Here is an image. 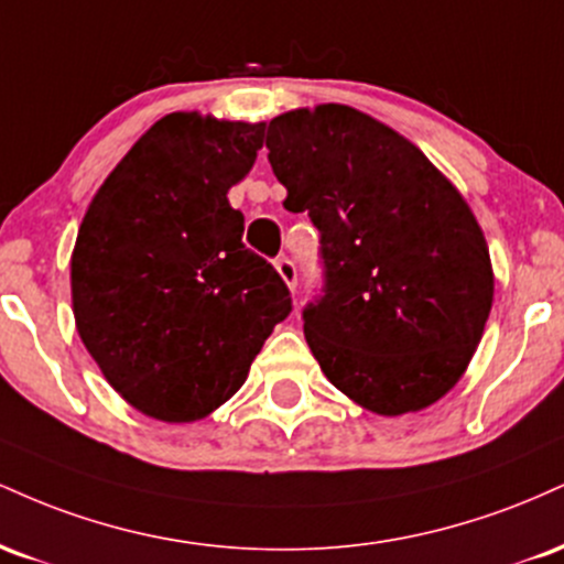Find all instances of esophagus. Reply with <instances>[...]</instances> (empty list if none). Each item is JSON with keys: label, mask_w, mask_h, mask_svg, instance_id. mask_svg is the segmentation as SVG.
<instances>
[{"label": "esophagus", "mask_w": 564, "mask_h": 564, "mask_svg": "<svg viewBox=\"0 0 564 564\" xmlns=\"http://www.w3.org/2000/svg\"><path fill=\"white\" fill-rule=\"evenodd\" d=\"M275 270H278V275H281L283 281H286V286L294 291L296 289V264L291 262L289 257H278Z\"/></svg>", "instance_id": "esophagus-1"}]
</instances>
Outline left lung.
<instances>
[{
    "label": "left lung",
    "instance_id": "left-lung-1",
    "mask_svg": "<svg viewBox=\"0 0 564 564\" xmlns=\"http://www.w3.org/2000/svg\"><path fill=\"white\" fill-rule=\"evenodd\" d=\"M264 145L283 206L321 230L323 294L302 310L321 371L381 416L432 405L462 379L494 304L467 200L411 140L347 106L275 116Z\"/></svg>",
    "mask_w": 564,
    "mask_h": 564
}]
</instances>
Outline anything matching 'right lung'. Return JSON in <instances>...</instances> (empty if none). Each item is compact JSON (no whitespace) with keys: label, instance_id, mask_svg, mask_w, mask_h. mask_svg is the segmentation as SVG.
I'll use <instances>...</instances> for the list:
<instances>
[{"label":"right lung","instance_id":"obj_1","mask_svg":"<svg viewBox=\"0 0 564 564\" xmlns=\"http://www.w3.org/2000/svg\"><path fill=\"white\" fill-rule=\"evenodd\" d=\"M264 124L170 113L108 174L70 254L84 347L129 405L193 422L246 381L291 313L275 268L243 246L228 191L254 164Z\"/></svg>","mask_w":564,"mask_h":564}]
</instances>
